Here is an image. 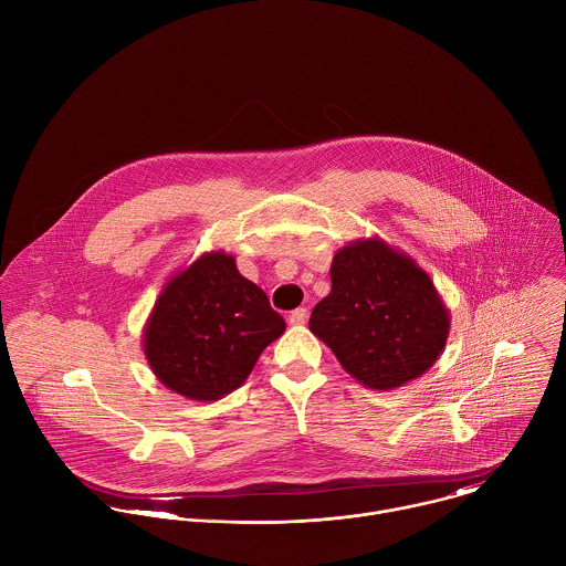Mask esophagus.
I'll use <instances>...</instances> for the list:
<instances>
[{"instance_id": "34e87169", "label": "esophagus", "mask_w": 566, "mask_h": 566, "mask_svg": "<svg viewBox=\"0 0 566 566\" xmlns=\"http://www.w3.org/2000/svg\"><path fill=\"white\" fill-rule=\"evenodd\" d=\"M289 322H291V326H304L308 322V311L306 308H295L289 315Z\"/></svg>"}]
</instances>
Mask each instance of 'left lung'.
<instances>
[{
  "label": "left lung",
  "mask_w": 566,
  "mask_h": 566,
  "mask_svg": "<svg viewBox=\"0 0 566 566\" xmlns=\"http://www.w3.org/2000/svg\"><path fill=\"white\" fill-rule=\"evenodd\" d=\"M333 289L308 328L367 389H396L436 365L451 333V313L433 280L382 238L340 247Z\"/></svg>",
  "instance_id": "8db88e82"
}]
</instances>
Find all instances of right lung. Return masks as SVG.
<instances>
[{
    "instance_id": "right-lung-1",
    "label": "right lung",
    "mask_w": 566,
    "mask_h": 566,
    "mask_svg": "<svg viewBox=\"0 0 566 566\" xmlns=\"http://www.w3.org/2000/svg\"><path fill=\"white\" fill-rule=\"evenodd\" d=\"M284 331L266 293L240 275L233 255L208 251L164 284L142 347L164 387L214 402L247 380Z\"/></svg>"
}]
</instances>
